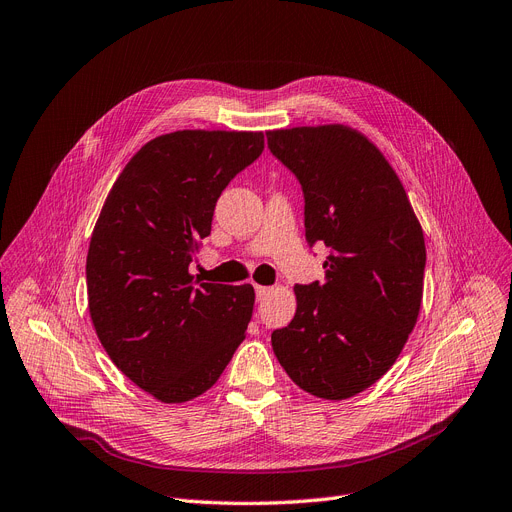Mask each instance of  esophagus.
I'll return each instance as SVG.
<instances>
[{
  "mask_svg": "<svg viewBox=\"0 0 512 512\" xmlns=\"http://www.w3.org/2000/svg\"><path fill=\"white\" fill-rule=\"evenodd\" d=\"M270 291H272L270 286H255V297H257V301H261V299L268 297V295H270Z\"/></svg>",
  "mask_w": 512,
  "mask_h": 512,
  "instance_id": "esophagus-1",
  "label": "esophagus"
}]
</instances>
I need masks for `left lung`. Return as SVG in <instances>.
I'll use <instances>...</instances> for the list:
<instances>
[{"mask_svg":"<svg viewBox=\"0 0 512 512\" xmlns=\"http://www.w3.org/2000/svg\"><path fill=\"white\" fill-rule=\"evenodd\" d=\"M265 136L301 184L309 247L330 249L324 282L295 286V318L272 332V347L303 391L347 399L379 381L408 341L425 236L399 177L360 131L320 125Z\"/></svg>","mask_w":512,"mask_h":512,"instance_id":"left-lung-1","label":"left lung"}]
</instances>
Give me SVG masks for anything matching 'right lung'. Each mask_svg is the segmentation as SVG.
<instances>
[{"mask_svg":"<svg viewBox=\"0 0 512 512\" xmlns=\"http://www.w3.org/2000/svg\"><path fill=\"white\" fill-rule=\"evenodd\" d=\"M263 152V133L186 129L142 146L108 192L87 251V301L110 360L152 397L215 385L253 316L251 284L195 286L188 265L217 198Z\"/></svg>","mask_w":512,"mask_h":512,"instance_id":"add662e5","label":"right lung"}]
</instances>
